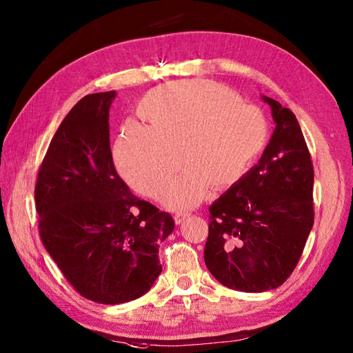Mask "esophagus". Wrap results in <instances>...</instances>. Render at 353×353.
Masks as SVG:
<instances>
[{
  "mask_svg": "<svg viewBox=\"0 0 353 353\" xmlns=\"http://www.w3.org/2000/svg\"><path fill=\"white\" fill-rule=\"evenodd\" d=\"M191 214H188V212H177L176 215H174V223L176 224H182L186 219H188Z\"/></svg>",
  "mask_w": 353,
  "mask_h": 353,
  "instance_id": "obj_1",
  "label": "esophagus"
}]
</instances>
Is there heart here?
<instances>
[{"label": "heart", "mask_w": 353, "mask_h": 353, "mask_svg": "<svg viewBox=\"0 0 353 353\" xmlns=\"http://www.w3.org/2000/svg\"><path fill=\"white\" fill-rule=\"evenodd\" d=\"M137 114L145 127H123L114 147L117 168L132 188L161 199L182 162L185 170L165 197L172 209L199 205L211 186L223 191L241 182L267 142L261 110L212 81L153 89Z\"/></svg>", "instance_id": "1"}]
</instances>
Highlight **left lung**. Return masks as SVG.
Masks as SVG:
<instances>
[{"instance_id": "obj_1", "label": "left lung", "mask_w": 353, "mask_h": 353, "mask_svg": "<svg viewBox=\"0 0 353 353\" xmlns=\"http://www.w3.org/2000/svg\"><path fill=\"white\" fill-rule=\"evenodd\" d=\"M276 124L258 163L209 208L205 264L236 291L274 290L297 265L314 224V168L296 115L262 95Z\"/></svg>"}]
</instances>
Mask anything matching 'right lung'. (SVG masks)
Masks as SVG:
<instances>
[{
	"mask_svg": "<svg viewBox=\"0 0 353 353\" xmlns=\"http://www.w3.org/2000/svg\"><path fill=\"white\" fill-rule=\"evenodd\" d=\"M117 92L81 99L52 137L34 199L45 249L89 301L119 305L153 287L159 245L174 229L167 212L133 196L114 167L109 110Z\"/></svg>",
	"mask_w": 353,
	"mask_h": 353,
	"instance_id": "right-lung-1",
	"label": "right lung"
}]
</instances>
